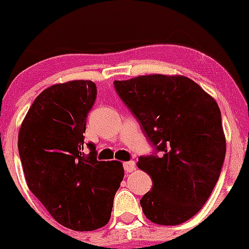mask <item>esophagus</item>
I'll return each instance as SVG.
<instances>
[{
    "label": "esophagus",
    "instance_id": "esophagus-1",
    "mask_svg": "<svg viewBox=\"0 0 249 249\" xmlns=\"http://www.w3.org/2000/svg\"><path fill=\"white\" fill-rule=\"evenodd\" d=\"M123 166H124L125 172H127V173L132 172L135 169H136V165H135V161H126V162H124V164H123Z\"/></svg>",
    "mask_w": 249,
    "mask_h": 249
}]
</instances>
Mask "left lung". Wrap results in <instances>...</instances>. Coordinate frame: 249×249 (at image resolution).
Segmentation results:
<instances>
[{
  "instance_id": "obj_1",
  "label": "left lung",
  "mask_w": 249,
  "mask_h": 249,
  "mask_svg": "<svg viewBox=\"0 0 249 249\" xmlns=\"http://www.w3.org/2000/svg\"><path fill=\"white\" fill-rule=\"evenodd\" d=\"M114 88L154 147L137 162L153 180L140 200L143 213L160 225L190 219L210 197L225 159L217 102L183 76H140L114 80Z\"/></svg>"
}]
</instances>
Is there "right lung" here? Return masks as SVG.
<instances>
[{"label": "right lung", "instance_id": "obj_1", "mask_svg": "<svg viewBox=\"0 0 249 249\" xmlns=\"http://www.w3.org/2000/svg\"><path fill=\"white\" fill-rule=\"evenodd\" d=\"M96 95L91 80L48 88L30 107L18 139L29 189L57 223L76 231L108 223L124 177L122 162L99 161L94 143H84L87 115Z\"/></svg>", "mask_w": 249, "mask_h": 249}]
</instances>
